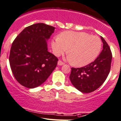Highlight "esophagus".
Listing matches in <instances>:
<instances>
[{
	"instance_id": "34e87169",
	"label": "esophagus",
	"mask_w": 121,
	"mask_h": 121,
	"mask_svg": "<svg viewBox=\"0 0 121 121\" xmlns=\"http://www.w3.org/2000/svg\"><path fill=\"white\" fill-rule=\"evenodd\" d=\"M65 63L63 62H62V60H59V61L58 62V65L59 66H61V65H64Z\"/></svg>"
}]
</instances>
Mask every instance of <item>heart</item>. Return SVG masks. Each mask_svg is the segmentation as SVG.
I'll return each mask as SVG.
<instances>
[{
	"mask_svg": "<svg viewBox=\"0 0 121 121\" xmlns=\"http://www.w3.org/2000/svg\"><path fill=\"white\" fill-rule=\"evenodd\" d=\"M99 37L82 32L64 31L55 37L51 46L53 53L60 55L68 50L69 59L76 66H83L93 62L101 49Z\"/></svg>",
	"mask_w": 121,
	"mask_h": 121,
	"instance_id": "obj_1",
	"label": "heart"
}]
</instances>
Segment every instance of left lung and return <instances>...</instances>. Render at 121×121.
<instances>
[{
  "instance_id": "1",
  "label": "left lung",
  "mask_w": 121,
  "mask_h": 121,
  "mask_svg": "<svg viewBox=\"0 0 121 121\" xmlns=\"http://www.w3.org/2000/svg\"><path fill=\"white\" fill-rule=\"evenodd\" d=\"M103 49L93 62L80 68H72L69 78L71 83L80 91L89 93L95 91L104 83L109 74L112 52L109 45L101 37Z\"/></svg>"
}]
</instances>
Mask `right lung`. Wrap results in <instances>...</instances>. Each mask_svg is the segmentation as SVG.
<instances>
[{
	"label": "right lung",
	"mask_w": 121,
	"mask_h": 121,
	"mask_svg": "<svg viewBox=\"0 0 121 121\" xmlns=\"http://www.w3.org/2000/svg\"><path fill=\"white\" fill-rule=\"evenodd\" d=\"M55 29L45 24H34L25 28L13 41L10 65L15 79L23 86H39L56 67L58 59L48 51L46 41Z\"/></svg>",
	"instance_id": "right-lung-1"
}]
</instances>
